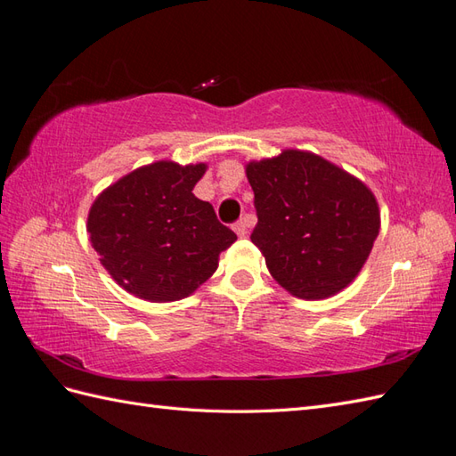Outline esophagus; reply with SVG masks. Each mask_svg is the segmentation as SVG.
<instances>
[{"instance_id":"esophagus-1","label":"esophagus","mask_w":456,"mask_h":456,"mask_svg":"<svg viewBox=\"0 0 456 456\" xmlns=\"http://www.w3.org/2000/svg\"><path fill=\"white\" fill-rule=\"evenodd\" d=\"M249 224H251V216H249V215H246L244 218H240V220L236 222V224H234L236 234H238V236H246Z\"/></svg>"}]
</instances>
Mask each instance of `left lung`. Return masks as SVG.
Masks as SVG:
<instances>
[{
  "instance_id": "left-lung-1",
  "label": "left lung",
  "mask_w": 456,
  "mask_h": 456,
  "mask_svg": "<svg viewBox=\"0 0 456 456\" xmlns=\"http://www.w3.org/2000/svg\"><path fill=\"white\" fill-rule=\"evenodd\" d=\"M257 224L251 241L281 287L326 298L357 277L379 236L377 199L365 183L310 151L246 167Z\"/></svg>"
}]
</instances>
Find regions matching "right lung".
<instances>
[{"label": "right lung", "instance_id": "add662e5", "mask_svg": "<svg viewBox=\"0 0 456 456\" xmlns=\"http://www.w3.org/2000/svg\"><path fill=\"white\" fill-rule=\"evenodd\" d=\"M207 166L156 161L118 179L94 202L91 246L120 287L151 302L189 297L236 241L210 202L193 195Z\"/></svg>", "mask_w": 456, "mask_h": 456}]
</instances>
